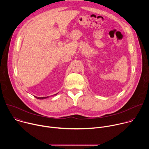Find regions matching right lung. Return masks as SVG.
I'll list each match as a JSON object with an SVG mask.
<instances>
[{"mask_svg":"<svg viewBox=\"0 0 149 149\" xmlns=\"http://www.w3.org/2000/svg\"><path fill=\"white\" fill-rule=\"evenodd\" d=\"M36 98L38 99H40V100H42V99H44V98H47L48 97H35Z\"/></svg>","mask_w":149,"mask_h":149,"instance_id":"obj_1","label":"right lung"}]
</instances>
